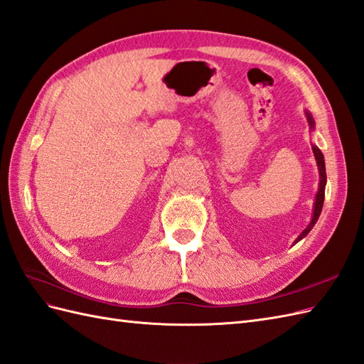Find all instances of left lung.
<instances>
[{"instance_id":"left-lung-1","label":"left lung","mask_w":364,"mask_h":364,"mask_svg":"<svg viewBox=\"0 0 364 364\" xmlns=\"http://www.w3.org/2000/svg\"><path fill=\"white\" fill-rule=\"evenodd\" d=\"M304 114H306V119H308V124H309V130L314 132V130H316V122H314L312 114H311L308 110H304ZM312 151H314V156H316V162H317L318 174H320L318 191H317V194H316V202H314L312 219H311L308 227L301 231V234L299 235V237L296 239V242H294V243H297V242H300L303 237H306L308 232L312 230L314 225L317 223V220H318V218H320L321 208H323V202H325V186H326V166H325V158H323V153L320 151L318 146L312 145Z\"/></svg>"}]
</instances>
